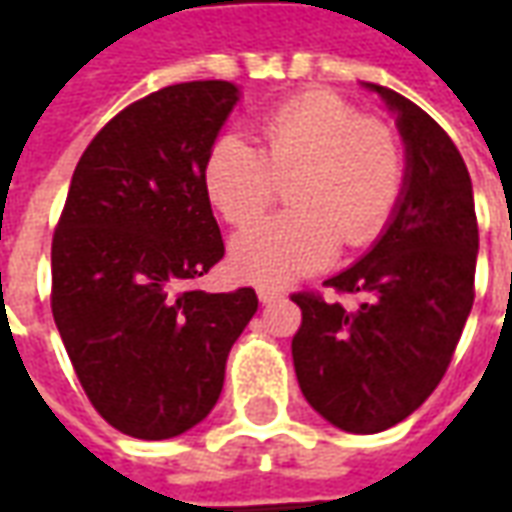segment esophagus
I'll use <instances>...</instances> for the list:
<instances>
[{"label": "esophagus", "instance_id": "obj_1", "mask_svg": "<svg viewBox=\"0 0 512 512\" xmlns=\"http://www.w3.org/2000/svg\"><path fill=\"white\" fill-rule=\"evenodd\" d=\"M257 299H260V304H274V301L285 299V293L274 288H260L257 290Z\"/></svg>", "mask_w": 512, "mask_h": 512}]
</instances>
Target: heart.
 Returning <instances> with one entry per match:
<instances>
[{"label": "heart", "instance_id": "heart-1", "mask_svg": "<svg viewBox=\"0 0 512 512\" xmlns=\"http://www.w3.org/2000/svg\"><path fill=\"white\" fill-rule=\"evenodd\" d=\"M293 211L238 233L230 266L246 282L288 285L332 263L343 241L362 249L384 233L406 186V156L392 128L334 93L290 98L260 120V150L241 134L213 139L202 167L224 222H255L289 180Z\"/></svg>", "mask_w": 512, "mask_h": 512}]
</instances>
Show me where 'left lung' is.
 I'll return each instance as SVG.
<instances>
[{"label":"left lung","mask_w":512,"mask_h":512,"mask_svg":"<svg viewBox=\"0 0 512 512\" xmlns=\"http://www.w3.org/2000/svg\"><path fill=\"white\" fill-rule=\"evenodd\" d=\"M397 115L406 186L384 235L326 285L356 310L293 293L301 326L293 367L307 403L334 428L378 433L417 411L450 367L474 304L472 178L447 131L417 104L367 84Z\"/></svg>","instance_id":"8db88e82"}]
</instances>
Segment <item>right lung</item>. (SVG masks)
Wrapping results in <instances>:
<instances>
[{
  "label": "right lung",
  "mask_w": 512,
  "mask_h": 512,
  "mask_svg": "<svg viewBox=\"0 0 512 512\" xmlns=\"http://www.w3.org/2000/svg\"><path fill=\"white\" fill-rule=\"evenodd\" d=\"M235 104L238 87L211 79L126 106L79 158L54 230V323L95 411L134 439L211 414L257 312L252 288H191L224 257L202 167Z\"/></svg>",
  "instance_id": "obj_1"
}]
</instances>
